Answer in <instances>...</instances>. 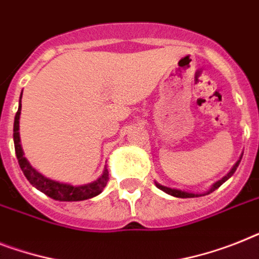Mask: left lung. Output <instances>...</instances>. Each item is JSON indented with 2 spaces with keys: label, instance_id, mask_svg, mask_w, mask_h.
<instances>
[{
  "label": "left lung",
  "instance_id": "obj_1",
  "mask_svg": "<svg viewBox=\"0 0 259 259\" xmlns=\"http://www.w3.org/2000/svg\"><path fill=\"white\" fill-rule=\"evenodd\" d=\"M241 159H242V155H241L240 160H237V163L233 165L232 169L229 170V173L226 175V176H224L221 179V180L215 181L213 185L210 187V189H208L206 192H202V193H193V192H187V191H181V189H176V188H169V187H165V185H161V184H159L157 181H155L156 187L159 188V189H161L163 192H165V193L170 194V196H173V197H180V198H192V197H200V196H205V194H209L211 193L213 191H215L217 188H220L222 185V184L225 183L228 179H230V177L233 176V173L236 172V169L238 168V165H240L241 163Z\"/></svg>",
  "mask_w": 259,
  "mask_h": 259
}]
</instances>
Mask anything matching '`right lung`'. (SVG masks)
I'll return each instance as SVG.
<instances>
[{
    "label": "right lung",
    "instance_id": "obj_1",
    "mask_svg": "<svg viewBox=\"0 0 259 259\" xmlns=\"http://www.w3.org/2000/svg\"><path fill=\"white\" fill-rule=\"evenodd\" d=\"M22 98V94H21ZM21 99H19L18 111H17L16 117H14V128H13V139H14V148H16V155L18 159V164L22 169L23 175L26 177L29 183L35 187L38 191L45 193L53 200L57 201H82L87 198H93L98 194L102 193L104 187L108 181V169L104 166L103 175L93 181V183L84 184V185H71V184L61 183V181L51 180L49 177L44 176L42 173L38 172L35 168L31 166L29 160L25 157L22 145H21V139H19V115H21Z\"/></svg>",
    "mask_w": 259,
    "mask_h": 259
}]
</instances>
